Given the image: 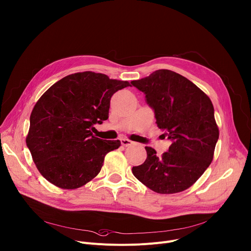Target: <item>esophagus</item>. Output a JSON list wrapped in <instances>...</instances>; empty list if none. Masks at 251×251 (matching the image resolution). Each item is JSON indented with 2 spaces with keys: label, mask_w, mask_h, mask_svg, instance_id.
Wrapping results in <instances>:
<instances>
[{
  "label": "esophagus",
  "mask_w": 251,
  "mask_h": 251,
  "mask_svg": "<svg viewBox=\"0 0 251 251\" xmlns=\"http://www.w3.org/2000/svg\"><path fill=\"white\" fill-rule=\"evenodd\" d=\"M121 144L124 146V147H127V146H130L133 144V142L129 139H121Z\"/></svg>",
  "instance_id": "obj_1"
}]
</instances>
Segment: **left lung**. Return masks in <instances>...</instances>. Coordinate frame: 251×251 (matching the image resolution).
<instances>
[{"instance_id":"left-lung-1","label":"left lung","mask_w":251,"mask_h":251,"mask_svg":"<svg viewBox=\"0 0 251 251\" xmlns=\"http://www.w3.org/2000/svg\"><path fill=\"white\" fill-rule=\"evenodd\" d=\"M131 83L145 94L162 136L172 141L160 157L145 147L147 158L132 168L134 176L160 194L186 190L213 160L219 130L211 100L187 78L166 69Z\"/></svg>"}]
</instances>
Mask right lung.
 <instances>
[{
  "instance_id": "right-lung-1",
  "label": "right lung",
  "mask_w": 251,
  "mask_h": 251,
  "mask_svg": "<svg viewBox=\"0 0 251 251\" xmlns=\"http://www.w3.org/2000/svg\"><path fill=\"white\" fill-rule=\"evenodd\" d=\"M131 86L91 71L68 75L52 85L33 108L26 138L42 176L62 189H76L96 177L119 140L93 135L108 119L113 94Z\"/></svg>"
}]
</instances>
